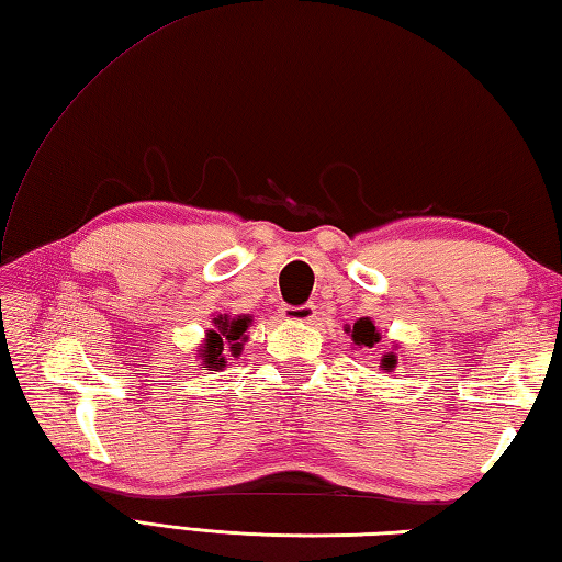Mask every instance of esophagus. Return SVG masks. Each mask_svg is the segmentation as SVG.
<instances>
[{
    "label": "esophagus",
    "mask_w": 562,
    "mask_h": 562,
    "mask_svg": "<svg viewBox=\"0 0 562 562\" xmlns=\"http://www.w3.org/2000/svg\"><path fill=\"white\" fill-rule=\"evenodd\" d=\"M281 317L283 321H291V323H313L315 321V305L311 303H303V305H281Z\"/></svg>",
    "instance_id": "34e87169"
}]
</instances>
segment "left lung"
I'll list each match as a JSON object with an SVG mask.
<instances>
[{"label": "left lung", "mask_w": 562, "mask_h": 562, "mask_svg": "<svg viewBox=\"0 0 562 562\" xmlns=\"http://www.w3.org/2000/svg\"><path fill=\"white\" fill-rule=\"evenodd\" d=\"M347 333L352 335V342L359 347H374L381 340L374 321H369V317H359L352 327H347ZM396 364H398V359L394 352H386L384 357H381V369H384V372H394Z\"/></svg>", "instance_id": "8db88e82"}]
</instances>
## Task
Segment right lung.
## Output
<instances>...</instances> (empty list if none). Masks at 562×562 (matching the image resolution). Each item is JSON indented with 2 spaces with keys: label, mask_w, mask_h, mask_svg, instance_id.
Masks as SVG:
<instances>
[{
  "label": "right lung",
  "mask_w": 562,
  "mask_h": 562,
  "mask_svg": "<svg viewBox=\"0 0 562 562\" xmlns=\"http://www.w3.org/2000/svg\"><path fill=\"white\" fill-rule=\"evenodd\" d=\"M251 323L249 315H217L213 317V330H207L205 345L200 349V357H203V364L210 372H217V369L227 367V355L237 357L241 352V345L247 342V327Z\"/></svg>",
  "instance_id": "add662e5"
}]
</instances>
